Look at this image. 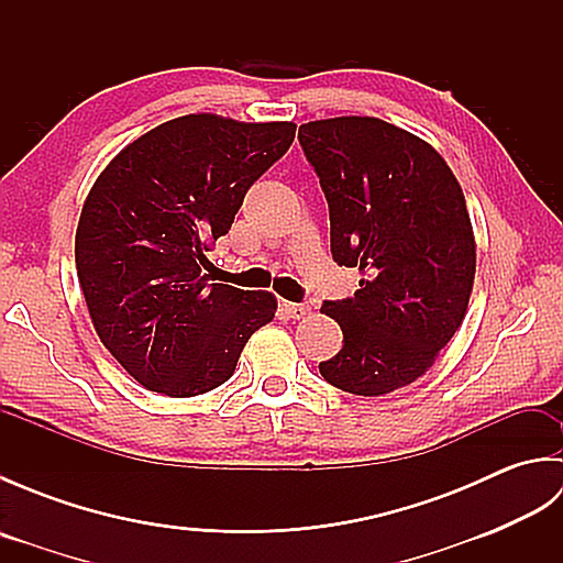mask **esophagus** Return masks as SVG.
Wrapping results in <instances>:
<instances>
[{
	"instance_id": "obj_1",
	"label": "esophagus",
	"mask_w": 563,
	"mask_h": 563,
	"mask_svg": "<svg viewBox=\"0 0 563 563\" xmlns=\"http://www.w3.org/2000/svg\"><path fill=\"white\" fill-rule=\"evenodd\" d=\"M283 309L290 319H305L309 314V305L305 302H283Z\"/></svg>"
}]
</instances>
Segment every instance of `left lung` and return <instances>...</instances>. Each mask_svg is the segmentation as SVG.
Here are the masks:
<instances>
[{
	"instance_id": "left-lung-1",
	"label": "left lung",
	"mask_w": 563,
	"mask_h": 563,
	"mask_svg": "<svg viewBox=\"0 0 563 563\" xmlns=\"http://www.w3.org/2000/svg\"><path fill=\"white\" fill-rule=\"evenodd\" d=\"M297 137L329 202L331 256L363 273L353 297L321 307L343 349L319 373L382 397L421 377L462 324L476 271L464 194L428 142L379 118L312 121Z\"/></svg>"
}]
</instances>
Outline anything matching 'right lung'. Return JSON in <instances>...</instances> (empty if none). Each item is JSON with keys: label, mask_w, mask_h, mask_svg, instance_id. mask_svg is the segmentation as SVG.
I'll use <instances>...</instances> for the list:
<instances>
[{"label": "right lung", "mask_w": 563, "mask_h": 563, "mask_svg": "<svg viewBox=\"0 0 563 563\" xmlns=\"http://www.w3.org/2000/svg\"><path fill=\"white\" fill-rule=\"evenodd\" d=\"M295 123L194 113L130 142L79 214V285L101 343L142 387L198 397L234 375L278 302L210 283L206 251L246 190L290 150Z\"/></svg>", "instance_id": "right-lung-1"}]
</instances>
